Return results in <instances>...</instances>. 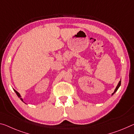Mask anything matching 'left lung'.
<instances>
[{"label": "left lung", "instance_id": "1", "mask_svg": "<svg viewBox=\"0 0 134 134\" xmlns=\"http://www.w3.org/2000/svg\"><path fill=\"white\" fill-rule=\"evenodd\" d=\"M120 85H121V80H120L119 81V83H118V86H117V87L116 88V89H115V90H114V92L113 93V94H112V95H113L114 93H115L117 91H118V90L119 89V86H120Z\"/></svg>", "mask_w": 134, "mask_h": 134}]
</instances>
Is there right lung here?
<instances>
[{"instance_id": "add662e5", "label": "right lung", "mask_w": 134, "mask_h": 134, "mask_svg": "<svg viewBox=\"0 0 134 134\" xmlns=\"http://www.w3.org/2000/svg\"><path fill=\"white\" fill-rule=\"evenodd\" d=\"M14 91H15V93L16 94V95H17V96H18L19 98H20V97H21V95H20V94H19V93L17 92V91H15V90H14ZM20 99H21V100L23 101V99H22V98H20Z\"/></svg>"}]
</instances>
